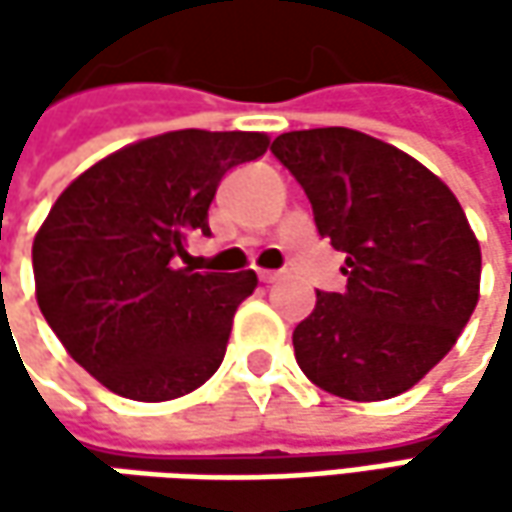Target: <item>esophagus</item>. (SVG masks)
<instances>
[{
  "label": "esophagus",
  "mask_w": 512,
  "mask_h": 512,
  "mask_svg": "<svg viewBox=\"0 0 512 512\" xmlns=\"http://www.w3.org/2000/svg\"><path fill=\"white\" fill-rule=\"evenodd\" d=\"M259 279H262L265 285H276V282H282L285 276H282L279 270H262V273H259Z\"/></svg>",
  "instance_id": "34e87169"
}]
</instances>
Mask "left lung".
Returning <instances> with one entry per match:
<instances>
[{
    "mask_svg": "<svg viewBox=\"0 0 512 512\" xmlns=\"http://www.w3.org/2000/svg\"><path fill=\"white\" fill-rule=\"evenodd\" d=\"M270 153L305 190L319 236L344 253L342 293L316 290L293 330L302 373L350 402L410 390L479 302L482 250L459 199L413 156L359 130H290Z\"/></svg>",
    "mask_w": 512,
    "mask_h": 512,
    "instance_id": "left-lung-1",
    "label": "left lung"
}]
</instances>
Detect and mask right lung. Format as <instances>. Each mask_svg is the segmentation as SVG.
Here are the masks:
<instances>
[{
  "instance_id": "obj_1",
  "label": "right lung",
  "mask_w": 512,
  "mask_h": 512,
  "mask_svg": "<svg viewBox=\"0 0 512 512\" xmlns=\"http://www.w3.org/2000/svg\"><path fill=\"white\" fill-rule=\"evenodd\" d=\"M265 133L173 130L96 162L33 239L36 302L70 356L133 402L179 399L219 370L256 273H193L187 242Z\"/></svg>"
}]
</instances>
